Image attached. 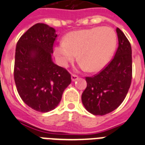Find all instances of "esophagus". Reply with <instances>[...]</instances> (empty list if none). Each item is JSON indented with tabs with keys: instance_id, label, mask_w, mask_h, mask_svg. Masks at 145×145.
<instances>
[{
	"instance_id": "34e87169",
	"label": "esophagus",
	"mask_w": 145,
	"mask_h": 145,
	"mask_svg": "<svg viewBox=\"0 0 145 145\" xmlns=\"http://www.w3.org/2000/svg\"><path fill=\"white\" fill-rule=\"evenodd\" d=\"M79 78V77L76 74H71V80H72V81H75V80H77V79Z\"/></svg>"
}]
</instances>
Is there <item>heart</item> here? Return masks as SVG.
<instances>
[{"label":"heart","instance_id":"heart-1","mask_svg":"<svg viewBox=\"0 0 145 145\" xmlns=\"http://www.w3.org/2000/svg\"><path fill=\"white\" fill-rule=\"evenodd\" d=\"M116 45L117 36L112 28L95 27L68 34L65 42L56 46L55 54L61 65L66 66L78 53L82 68L98 71L108 63Z\"/></svg>","mask_w":145,"mask_h":145}]
</instances>
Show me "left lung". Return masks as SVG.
<instances>
[{"mask_svg": "<svg viewBox=\"0 0 145 145\" xmlns=\"http://www.w3.org/2000/svg\"><path fill=\"white\" fill-rule=\"evenodd\" d=\"M118 48L105 68L93 77H86L87 86L82 102L89 112L105 115L119 107L126 98L133 76L132 48L123 32L117 28Z\"/></svg>", "mask_w": 145, "mask_h": 145, "instance_id": "left-lung-1", "label": "left lung"}]
</instances>
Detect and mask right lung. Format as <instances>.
<instances>
[{"label": "right lung", "mask_w": 145, "mask_h": 145, "mask_svg": "<svg viewBox=\"0 0 145 145\" xmlns=\"http://www.w3.org/2000/svg\"><path fill=\"white\" fill-rule=\"evenodd\" d=\"M56 30L44 23L31 27L17 42L14 80L22 101L34 110H53L71 82L65 68L52 61Z\"/></svg>", "instance_id": "right-lung-1"}]
</instances>
